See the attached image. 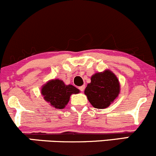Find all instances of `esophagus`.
I'll use <instances>...</instances> for the list:
<instances>
[{
  "label": "esophagus",
  "mask_w": 156,
  "mask_h": 156,
  "mask_svg": "<svg viewBox=\"0 0 156 156\" xmlns=\"http://www.w3.org/2000/svg\"><path fill=\"white\" fill-rule=\"evenodd\" d=\"M84 88H85V86H84V85H82V86L79 87H78V89H79L80 90H81V92H83V90H84Z\"/></svg>",
  "instance_id": "34e87169"
}]
</instances>
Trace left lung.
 Returning <instances> with one entry per match:
<instances>
[{"label": "left lung", "instance_id": "8db88e82", "mask_svg": "<svg viewBox=\"0 0 156 156\" xmlns=\"http://www.w3.org/2000/svg\"><path fill=\"white\" fill-rule=\"evenodd\" d=\"M119 93V83L117 78L109 70L96 73L91 77L84 93L90 104L96 108H108L117 97Z\"/></svg>", "mask_w": 156, "mask_h": 156}]
</instances>
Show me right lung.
Instances as JSON below:
<instances>
[{
    "instance_id": "right-lung-1",
    "label": "right lung",
    "mask_w": 156,
    "mask_h": 156,
    "mask_svg": "<svg viewBox=\"0 0 156 156\" xmlns=\"http://www.w3.org/2000/svg\"><path fill=\"white\" fill-rule=\"evenodd\" d=\"M79 90L73 85H65L58 79L51 80L42 89V94L45 101H48L53 107L62 109L69 101L73 93H78Z\"/></svg>"
}]
</instances>
